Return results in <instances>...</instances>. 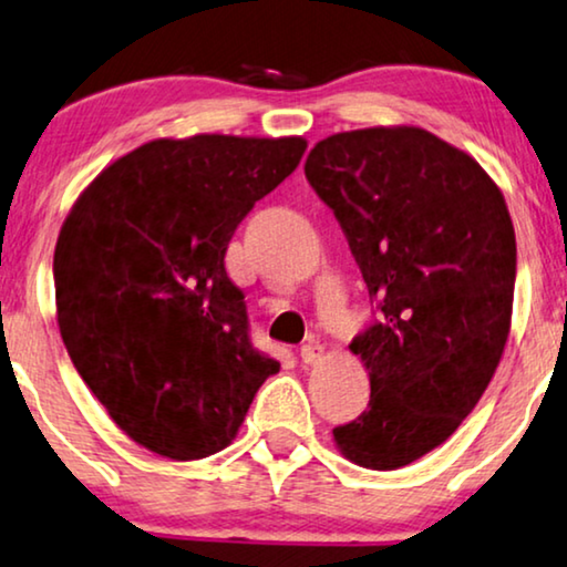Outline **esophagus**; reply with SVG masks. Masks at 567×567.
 Segmentation results:
<instances>
[{"instance_id":"1","label":"esophagus","mask_w":567,"mask_h":567,"mask_svg":"<svg viewBox=\"0 0 567 567\" xmlns=\"http://www.w3.org/2000/svg\"><path fill=\"white\" fill-rule=\"evenodd\" d=\"M321 354H323V347L319 342H313V339L300 347V360H303L306 365H313V362H319Z\"/></svg>"}]
</instances>
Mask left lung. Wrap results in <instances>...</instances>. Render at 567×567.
I'll use <instances>...</instances> for the list:
<instances>
[{
	"instance_id": "8db88e82",
	"label": "left lung",
	"mask_w": 567,
	"mask_h": 567,
	"mask_svg": "<svg viewBox=\"0 0 567 567\" xmlns=\"http://www.w3.org/2000/svg\"><path fill=\"white\" fill-rule=\"evenodd\" d=\"M306 178L375 306L350 344L371 402L334 441L365 470H399L462 425L501 362L516 285L508 207L474 157L417 126L331 134Z\"/></svg>"
}]
</instances>
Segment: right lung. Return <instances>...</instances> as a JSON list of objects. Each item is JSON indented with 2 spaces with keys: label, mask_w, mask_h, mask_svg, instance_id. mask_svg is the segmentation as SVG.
Listing matches in <instances>:
<instances>
[{
  "label": "right lung",
  "mask_w": 567,
  "mask_h": 567,
  "mask_svg": "<svg viewBox=\"0 0 567 567\" xmlns=\"http://www.w3.org/2000/svg\"><path fill=\"white\" fill-rule=\"evenodd\" d=\"M306 140L196 134L118 157L74 202L54 251L56 319L111 420L192 462L236 437L279 362L256 350L225 251Z\"/></svg>",
  "instance_id": "right-lung-1"
}]
</instances>
